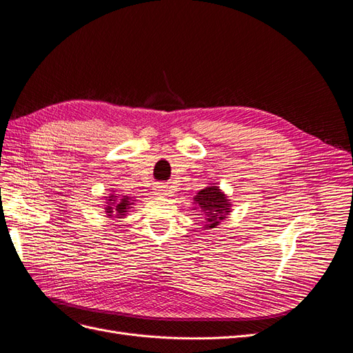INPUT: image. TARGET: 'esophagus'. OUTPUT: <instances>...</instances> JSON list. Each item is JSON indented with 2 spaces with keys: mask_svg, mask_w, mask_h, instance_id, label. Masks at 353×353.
<instances>
[{
  "mask_svg": "<svg viewBox=\"0 0 353 353\" xmlns=\"http://www.w3.org/2000/svg\"><path fill=\"white\" fill-rule=\"evenodd\" d=\"M168 193H170V190H168V186H165V185H160L155 188V195H158V196H167Z\"/></svg>",
  "mask_w": 353,
  "mask_h": 353,
  "instance_id": "34e87169",
  "label": "esophagus"
}]
</instances>
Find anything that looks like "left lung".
<instances>
[{
    "label": "left lung",
    "mask_w": 353,
    "mask_h": 353,
    "mask_svg": "<svg viewBox=\"0 0 353 353\" xmlns=\"http://www.w3.org/2000/svg\"><path fill=\"white\" fill-rule=\"evenodd\" d=\"M195 201L199 208L205 214L207 227L212 229L217 225L221 220L225 219L227 212H230V203L224 196V193L217 186H210L198 192Z\"/></svg>",
    "instance_id": "1"
}]
</instances>
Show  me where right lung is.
I'll use <instances>...</instances> for the list:
<instances>
[{
  "instance_id": "right-lung-1",
  "label": "right lung",
  "mask_w": 353,
  "mask_h": 353,
  "mask_svg": "<svg viewBox=\"0 0 353 353\" xmlns=\"http://www.w3.org/2000/svg\"><path fill=\"white\" fill-rule=\"evenodd\" d=\"M110 201H111V199H110ZM128 205H129V201H128V198H124V199H121L120 203H117V205H114V208L108 207V208H107V212H108V215H111V212H114L112 210H116L117 215H124L123 212H126Z\"/></svg>"
}]
</instances>
